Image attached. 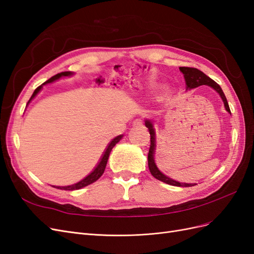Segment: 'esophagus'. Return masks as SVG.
Listing matches in <instances>:
<instances>
[{
  "label": "esophagus",
  "mask_w": 254,
  "mask_h": 254,
  "mask_svg": "<svg viewBox=\"0 0 254 254\" xmlns=\"http://www.w3.org/2000/svg\"><path fill=\"white\" fill-rule=\"evenodd\" d=\"M134 127L136 126H142L143 125V120H141V119H137V120H135V121H133V124H132Z\"/></svg>",
  "instance_id": "34e87169"
}]
</instances>
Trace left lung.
I'll return each instance as SVG.
<instances>
[{
	"instance_id": "8db88e82",
	"label": "left lung",
	"mask_w": 254,
	"mask_h": 254,
	"mask_svg": "<svg viewBox=\"0 0 254 254\" xmlns=\"http://www.w3.org/2000/svg\"><path fill=\"white\" fill-rule=\"evenodd\" d=\"M179 70L182 72L184 76V80H186L187 84V90H191L195 89L199 86H209L213 88L217 93L220 95L222 102H224L225 108L226 110L231 113L229 108V104L227 102V98L225 96V93L222 92L221 88L218 83L215 82L213 79H211L209 76H206L203 72L199 71L198 68L195 67H188V66H180ZM145 126L148 128L149 130V134H150V147H149V152H148V167L151 175L155 177L156 179L165 182L167 184H171V186L174 187H193L194 184L191 183H180L176 180H173L170 177L165 176L162 172H160L158 168L156 162H155V150H156V131L155 128H153V123L149 120L145 121Z\"/></svg>"
}]
</instances>
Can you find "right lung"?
<instances>
[{
    "label": "right lung",
    "instance_id": "right-lung-1",
    "mask_svg": "<svg viewBox=\"0 0 254 254\" xmlns=\"http://www.w3.org/2000/svg\"><path fill=\"white\" fill-rule=\"evenodd\" d=\"M72 75H73L72 72H61V73L56 74L55 76H53V77H51L49 80L45 81L43 84L51 83V82H53V81L58 80V79L61 78V77H67V76H72ZM43 84H42V86H43ZM42 86L38 87V88L34 91V93H33L32 97L29 98V101H28L27 105H28L30 102H32L33 99L35 98V96L41 91ZM122 137H123V134H120V135H118V136H115L114 139L110 142V144L108 145V147L106 148V151L104 152V155H103L101 161H99V163H98L97 166L94 168V171L92 172L91 174H89V175L86 177V178H83L81 181H79V182H77V183L72 184V186H67V187H57V189L65 190H79V189H82V188H84V187H87V186H89V184L93 183V182H95L96 180H98V179L102 177V175L104 174V172H105V168H106L107 162H108V158H109V156H110V152H111L112 148L122 140Z\"/></svg>",
    "mask_w": 254,
    "mask_h": 254
}]
</instances>
